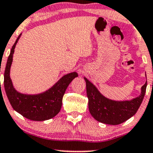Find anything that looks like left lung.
<instances>
[{
	"mask_svg": "<svg viewBox=\"0 0 153 153\" xmlns=\"http://www.w3.org/2000/svg\"><path fill=\"white\" fill-rule=\"evenodd\" d=\"M145 76L147 78L145 73ZM88 108L94 119L104 124L116 126L124 123L136 114L139 109L147 88V81L141 88L139 96L131 100L114 101L105 97L85 76Z\"/></svg>",
	"mask_w": 153,
	"mask_h": 153,
	"instance_id": "1",
	"label": "left lung"
}]
</instances>
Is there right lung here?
<instances>
[{
  "label": "right lung",
  "instance_id": "1",
  "mask_svg": "<svg viewBox=\"0 0 153 153\" xmlns=\"http://www.w3.org/2000/svg\"><path fill=\"white\" fill-rule=\"evenodd\" d=\"M21 35L17 37L8 57L4 72V88L13 109L24 117L33 121H44L60 112L65 90L72 80L78 76L76 71L63 76L50 88L38 94H26L17 91L13 85L10 70L14 49Z\"/></svg>",
  "mask_w": 153,
  "mask_h": 153
}]
</instances>
